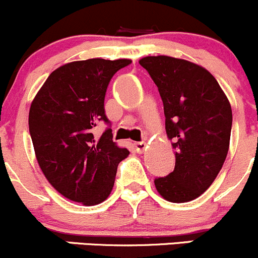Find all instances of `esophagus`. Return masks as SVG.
<instances>
[{"mask_svg": "<svg viewBox=\"0 0 258 258\" xmlns=\"http://www.w3.org/2000/svg\"><path fill=\"white\" fill-rule=\"evenodd\" d=\"M135 147H136L137 153H143L146 151V148H147V145L145 142H137L135 143Z\"/></svg>", "mask_w": 258, "mask_h": 258, "instance_id": "esophagus-1", "label": "esophagus"}]
</instances>
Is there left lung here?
Wrapping results in <instances>:
<instances>
[{"mask_svg": "<svg viewBox=\"0 0 258 258\" xmlns=\"http://www.w3.org/2000/svg\"><path fill=\"white\" fill-rule=\"evenodd\" d=\"M138 63L158 86L167 137L175 151L174 170L156 179L154 185L168 202H190L213 184L226 159L231 105L202 65L168 55L145 56Z\"/></svg>", "mask_w": 258, "mask_h": 258, "instance_id": "1", "label": "left lung"}]
</instances>
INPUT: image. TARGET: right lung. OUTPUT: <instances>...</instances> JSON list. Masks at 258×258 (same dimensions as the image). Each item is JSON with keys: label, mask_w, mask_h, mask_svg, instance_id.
Instances as JSON below:
<instances>
[{"label": "right lung", "mask_w": 258, "mask_h": 258, "mask_svg": "<svg viewBox=\"0 0 258 258\" xmlns=\"http://www.w3.org/2000/svg\"><path fill=\"white\" fill-rule=\"evenodd\" d=\"M131 61H70L51 73L32 101L28 123L37 162L50 185L72 202L86 207L105 202L118 163L128 157L130 151L112 141V130L96 140L94 127L108 122L107 85Z\"/></svg>", "instance_id": "add662e5"}]
</instances>
